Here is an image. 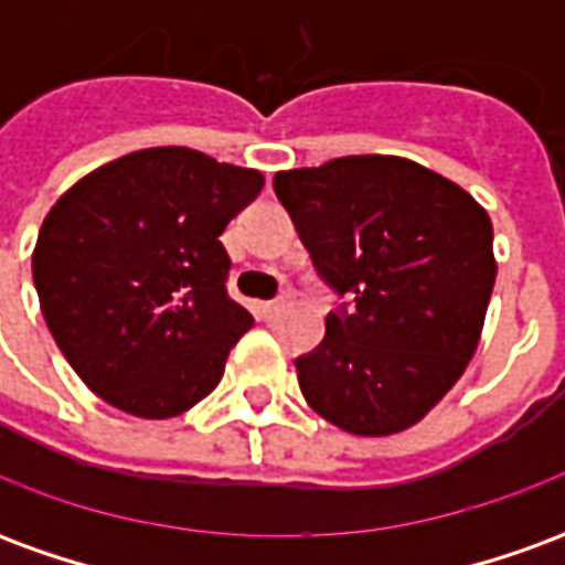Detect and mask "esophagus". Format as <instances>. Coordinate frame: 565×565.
Masks as SVG:
<instances>
[{
  "instance_id": "obj_1",
  "label": "esophagus",
  "mask_w": 565,
  "mask_h": 565,
  "mask_svg": "<svg viewBox=\"0 0 565 565\" xmlns=\"http://www.w3.org/2000/svg\"><path fill=\"white\" fill-rule=\"evenodd\" d=\"M284 308V302L281 299H271V302H257V315L259 318H275V315H278V311H281Z\"/></svg>"
}]
</instances>
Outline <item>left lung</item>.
Masks as SVG:
<instances>
[{
	"label": "left lung",
	"instance_id": "obj_1",
	"mask_svg": "<svg viewBox=\"0 0 565 565\" xmlns=\"http://www.w3.org/2000/svg\"><path fill=\"white\" fill-rule=\"evenodd\" d=\"M275 196L332 294L327 335L296 356L306 403L354 436L415 426L469 366L497 281L493 223L462 186L405 157H339L275 174Z\"/></svg>",
	"mask_w": 565,
	"mask_h": 565
}]
</instances>
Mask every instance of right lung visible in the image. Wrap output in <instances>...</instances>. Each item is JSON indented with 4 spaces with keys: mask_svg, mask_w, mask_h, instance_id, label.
Masks as SVG:
<instances>
[{
    "mask_svg": "<svg viewBox=\"0 0 565 565\" xmlns=\"http://www.w3.org/2000/svg\"><path fill=\"white\" fill-rule=\"evenodd\" d=\"M263 190L190 148L105 162L47 211L32 281L68 366L105 403L166 420L205 399L254 318L226 294L221 233Z\"/></svg>",
    "mask_w": 565,
    "mask_h": 565,
    "instance_id": "obj_1",
    "label": "right lung"
}]
</instances>
